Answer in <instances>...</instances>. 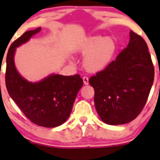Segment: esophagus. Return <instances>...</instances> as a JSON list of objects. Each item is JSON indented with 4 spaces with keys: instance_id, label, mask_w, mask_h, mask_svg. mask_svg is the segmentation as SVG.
<instances>
[{
    "instance_id": "obj_1",
    "label": "esophagus",
    "mask_w": 160,
    "mask_h": 160,
    "mask_svg": "<svg viewBox=\"0 0 160 160\" xmlns=\"http://www.w3.org/2000/svg\"><path fill=\"white\" fill-rule=\"evenodd\" d=\"M83 83H84L85 85H88V83H89V78H88V77H83Z\"/></svg>"
}]
</instances>
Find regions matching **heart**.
Returning a JSON list of instances; mask_svg holds the SVG:
<instances>
[{"instance_id":"obj_1","label":"heart","mask_w":160,"mask_h":160,"mask_svg":"<svg viewBox=\"0 0 160 160\" xmlns=\"http://www.w3.org/2000/svg\"><path fill=\"white\" fill-rule=\"evenodd\" d=\"M116 50L113 38L92 36L85 40L80 52L85 55L83 65L87 70L96 72L104 69L112 59Z\"/></svg>"}]
</instances>
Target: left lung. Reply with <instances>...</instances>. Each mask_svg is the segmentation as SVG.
Listing matches in <instances>:
<instances>
[{"label":"left lung","instance_id":"8db88e82","mask_svg":"<svg viewBox=\"0 0 160 160\" xmlns=\"http://www.w3.org/2000/svg\"><path fill=\"white\" fill-rule=\"evenodd\" d=\"M153 80L154 67L147 44L131 31L127 47L89 80L101 120L113 125L134 120L147 101Z\"/></svg>","mask_w":160,"mask_h":160}]
</instances>
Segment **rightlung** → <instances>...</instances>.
I'll use <instances>...</instances> for the list:
<instances>
[{
    "label": "right lung",
    "mask_w": 160,
    "mask_h": 160,
    "mask_svg": "<svg viewBox=\"0 0 160 160\" xmlns=\"http://www.w3.org/2000/svg\"><path fill=\"white\" fill-rule=\"evenodd\" d=\"M40 30L37 28L25 32L11 45L6 59L5 83L11 98L31 122L54 128L67 120L83 82L79 74L69 77L53 74L38 83H30L19 75L14 62L15 48Z\"/></svg>",
    "instance_id": "right-lung-1"
}]
</instances>
